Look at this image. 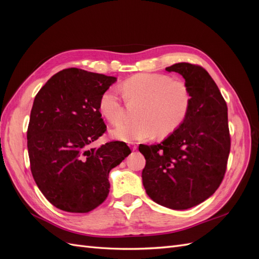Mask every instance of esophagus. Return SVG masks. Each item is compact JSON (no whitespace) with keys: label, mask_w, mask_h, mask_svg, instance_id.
<instances>
[{"label":"esophagus","mask_w":259,"mask_h":259,"mask_svg":"<svg viewBox=\"0 0 259 259\" xmlns=\"http://www.w3.org/2000/svg\"><path fill=\"white\" fill-rule=\"evenodd\" d=\"M131 147H132L133 150H137V145H135L134 143H132V144H131Z\"/></svg>","instance_id":"esophagus-1"}]
</instances>
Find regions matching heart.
Listing matches in <instances>:
<instances>
[{
	"label": "heart",
	"mask_w": 259,
	"mask_h": 259,
	"mask_svg": "<svg viewBox=\"0 0 259 259\" xmlns=\"http://www.w3.org/2000/svg\"><path fill=\"white\" fill-rule=\"evenodd\" d=\"M121 92L127 103H143L135 123L123 122L111 134L123 142H145L156 134L164 138L175 133L187 120L192 106L190 86L173 80L165 73H139L125 80ZM99 110L111 124L119 123L124 114V100L116 89H109L99 99Z\"/></svg>",
	"instance_id": "heart-1"
}]
</instances>
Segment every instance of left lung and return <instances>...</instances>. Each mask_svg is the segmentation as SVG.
Masks as SVG:
<instances>
[{
	"mask_svg": "<svg viewBox=\"0 0 259 259\" xmlns=\"http://www.w3.org/2000/svg\"><path fill=\"white\" fill-rule=\"evenodd\" d=\"M190 86L192 106L185 123L158 145H139L146 159L143 184L149 198L171 209H187L221 186L230 152L228 108L206 70L189 62L166 68Z\"/></svg>",
	"mask_w": 259,
	"mask_h": 259,
	"instance_id": "left-lung-1",
	"label": "left lung"
}]
</instances>
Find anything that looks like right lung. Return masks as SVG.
Listing matches in <instances>:
<instances>
[{"label":"right lung","mask_w":259,"mask_h":259,"mask_svg":"<svg viewBox=\"0 0 259 259\" xmlns=\"http://www.w3.org/2000/svg\"><path fill=\"white\" fill-rule=\"evenodd\" d=\"M116 77L69 68L38 91L27 131L31 173L44 197L69 213H89L109 194V173L132 152L124 142L97 148L107 126L99 99Z\"/></svg>","instance_id":"1"}]
</instances>
